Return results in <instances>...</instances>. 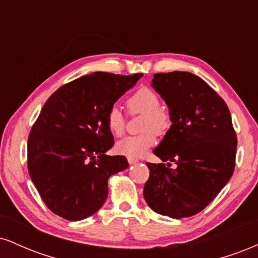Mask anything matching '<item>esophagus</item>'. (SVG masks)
Returning <instances> with one entry per match:
<instances>
[{"label": "esophagus", "mask_w": 258, "mask_h": 258, "mask_svg": "<svg viewBox=\"0 0 258 258\" xmlns=\"http://www.w3.org/2000/svg\"><path fill=\"white\" fill-rule=\"evenodd\" d=\"M127 160H128L130 165H135V164H137V162H138V159H136V158H128Z\"/></svg>", "instance_id": "34e87169"}]
</instances>
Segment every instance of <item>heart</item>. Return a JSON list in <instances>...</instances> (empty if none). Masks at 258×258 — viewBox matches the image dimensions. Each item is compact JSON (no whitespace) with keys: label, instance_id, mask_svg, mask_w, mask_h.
<instances>
[{"label":"heart","instance_id":"1","mask_svg":"<svg viewBox=\"0 0 258 258\" xmlns=\"http://www.w3.org/2000/svg\"><path fill=\"white\" fill-rule=\"evenodd\" d=\"M161 102L158 94L148 87H142L127 99V109L131 114H141L144 119L142 130L148 131L139 136H128L117 142L116 149L128 158H139L155 143L156 135H164L170 127V116L160 108ZM106 127L112 135L119 137L125 131V116L119 106L114 105L106 114Z\"/></svg>","mask_w":258,"mask_h":258}]
</instances>
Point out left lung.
<instances>
[{"label":"left lung","instance_id":"left-lung-1","mask_svg":"<svg viewBox=\"0 0 258 258\" xmlns=\"http://www.w3.org/2000/svg\"><path fill=\"white\" fill-rule=\"evenodd\" d=\"M152 87L168 106L172 122L153 150L144 199L171 218L199 214L217 197L235 166L236 135L223 99L199 76L186 72L155 74Z\"/></svg>","mask_w":258,"mask_h":258}]
</instances>
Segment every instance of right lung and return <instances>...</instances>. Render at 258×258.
I'll list each match as a JSON object with an SVG mask.
<instances>
[{
    "label": "right lung",
    "mask_w": 258,
    "mask_h": 258,
    "mask_svg": "<svg viewBox=\"0 0 258 258\" xmlns=\"http://www.w3.org/2000/svg\"><path fill=\"white\" fill-rule=\"evenodd\" d=\"M143 74L93 73L61 86L44 103L28 141L30 178L53 214L69 221L90 217L108 197V179L126 170L106 114Z\"/></svg>",
    "instance_id": "add662e5"
}]
</instances>
